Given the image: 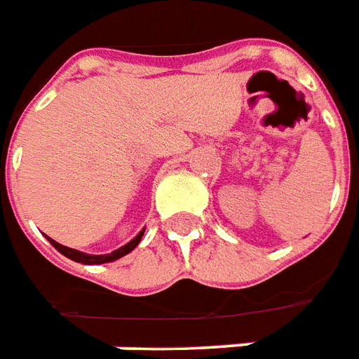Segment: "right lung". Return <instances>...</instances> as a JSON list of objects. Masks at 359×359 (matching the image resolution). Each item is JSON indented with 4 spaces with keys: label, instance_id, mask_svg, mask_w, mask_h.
Segmentation results:
<instances>
[{
    "label": "right lung",
    "instance_id": "1",
    "mask_svg": "<svg viewBox=\"0 0 359 359\" xmlns=\"http://www.w3.org/2000/svg\"><path fill=\"white\" fill-rule=\"evenodd\" d=\"M143 233H145V229H141L140 233H137V236H134V238L130 240L128 244L121 245L119 250L111 251V253H106V255H91V253H83V251H78V250H72V248H67V245L59 244V242H55L53 238H50L48 235H44L48 238V242L55 248V250L59 251V253H63L67 259H70V261L74 262H81V264H104V262H114L117 261V259H121V257L128 255L130 251L134 250L135 245L140 244L141 242V236H143Z\"/></svg>",
    "mask_w": 359,
    "mask_h": 359
}]
</instances>
